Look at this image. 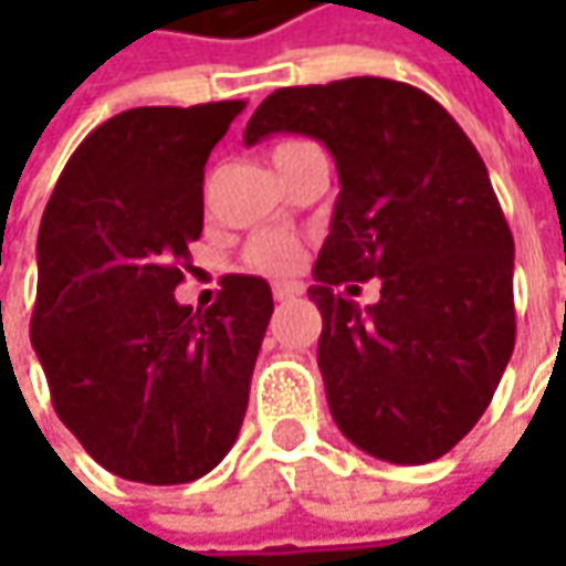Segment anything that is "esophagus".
Wrapping results in <instances>:
<instances>
[{"label":"esophagus","instance_id":"1","mask_svg":"<svg viewBox=\"0 0 566 566\" xmlns=\"http://www.w3.org/2000/svg\"><path fill=\"white\" fill-rule=\"evenodd\" d=\"M295 295H302V286H298V283H273V298H276V302H290Z\"/></svg>","mask_w":566,"mask_h":566}]
</instances>
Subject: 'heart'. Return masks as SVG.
<instances>
[{
    "mask_svg": "<svg viewBox=\"0 0 566 566\" xmlns=\"http://www.w3.org/2000/svg\"><path fill=\"white\" fill-rule=\"evenodd\" d=\"M305 147H315V144L302 142V138L280 142L273 147V164L283 160V157H293ZM245 264L258 273L283 276V273H293L302 264V245H298V239L286 235V232H258L245 245Z\"/></svg>",
    "mask_w": 566,
    "mask_h": 566,
    "instance_id": "b5f03b06",
    "label": "heart"
}]
</instances>
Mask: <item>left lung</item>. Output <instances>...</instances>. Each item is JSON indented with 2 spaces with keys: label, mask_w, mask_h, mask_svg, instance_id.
<instances>
[{
  "label": "left lung",
  "mask_w": 566,
  "mask_h": 566,
  "mask_svg": "<svg viewBox=\"0 0 566 566\" xmlns=\"http://www.w3.org/2000/svg\"><path fill=\"white\" fill-rule=\"evenodd\" d=\"M312 135L334 154L339 198L317 254V365L353 444L402 467L457 447L482 419L516 339L513 235L467 132L390 77L280 87L245 144ZM371 275L381 298L336 293Z\"/></svg>",
  "instance_id": "1"
}]
</instances>
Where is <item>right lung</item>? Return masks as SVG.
<instances>
[{"mask_svg":"<svg viewBox=\"0 0 566 566\" xmlns=\"http://www.w3.org/2000/svg\"><path fill=\"white\" fill-rule=\"evenodd\" d=\"M242 109L220 99L106 119L77 144L40 220L31 343L55 416L128 482L201 479L249 409L271 286L227 273L205 312L172 295L195 271L207 157Z\"/></svg>","mask_w":566,"mask_h":566,"instance_id":"1","label":"right lung"}]
</instances>
